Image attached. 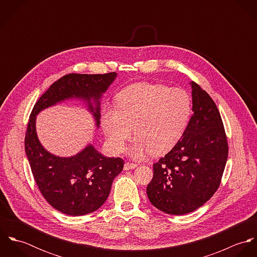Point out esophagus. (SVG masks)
Wrapping results in <instances>:
<instances>
[{
    "label": "esophagus",
    "instance_id": "obj_1",
    "mask_svg": "<svg viewBox=\"0 0 257 257\" xmlns=\"http://www.w3.org/2000/svg\"><path fill=\"white\" fill-rule=\"evenodd\" d=\"M136 167H138V164L135 163H131V162H125L123 165V169L124 170H130V169H135Z\"/></svg>",
    "mask_w": 257,
    "mask_h": 257
}]
</instances>
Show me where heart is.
I'll return each mask as SVG.
<instances>
[{
    "mask_svg": "<svg viewBox=\"0 0 257 257\" xmlns=\"http://www.w3.org/2000/svg\"><path fill=\"white\" fill-rule=\"evenodd\" d=\"M115 108L102 114L109 145L113 151L121 152L135 126L137 138L128 152L136 159L148 152L158 156L170 151L181 140L192 109L190 96L183 89L146 82L119 91Z\"/></svg>",
    "mask_w": 257,
    "mask_h": 257,
    "instance_id": "obj_1",
    "label": "heart"
}]
</instances>
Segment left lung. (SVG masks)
I'll return each mask as SVG.
<instances>
[{
    "instance_id": "8db88e82",
    "label": "left lung",
    "mask_w": 257,
    "mask_h": 257,
    "mask_svg": "<svg viewBox=\"0 0 257 257\" xmlns=\"http://www.w3.org/2000/svg\"><path fill=\"white\" fill-rule=\"evenodd\" d=\"M193 111L181 140L153 164L147 185L150 203L170 215H185L203 206L220 186L228 145L218 107L191 82Z\"/></svg>"
}]
</instances>
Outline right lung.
I'll list each match as a JSON object with an SVG mask.
<instances>
[{
    "label": "right lung",
    "instance_id": "obj_1",
    "mask_svg": "<svg viewBox=\"0 0 257 257\" xmlns=\"http://www.w3.org/2000/svg\"><path fill=\"white\" fill-rule=\"evenodd\" d=\"M115 76L114 72L64 75L38 99L30 115L25 149L34 178L44 199L63 214L83 216L97 211L109 197L111 183L121 172L124 161L102 155L92 145L72 157L49 153L37 139L36 115L58 102L78 98L88 103L99 125L100 99Z\"/></svg>",
    "mask_w": 257,
    "mask_h": 257
}]
</instances>
